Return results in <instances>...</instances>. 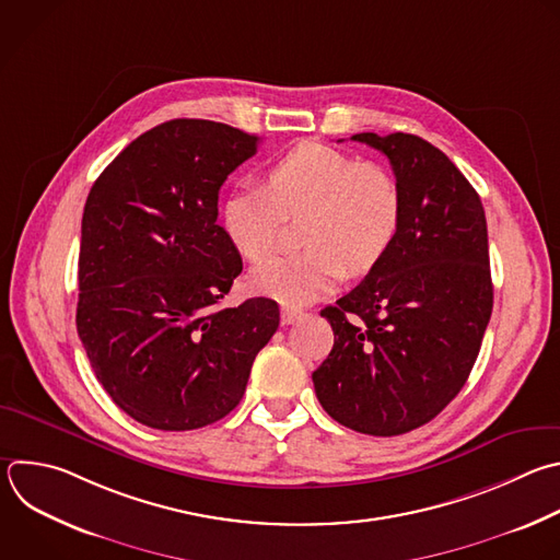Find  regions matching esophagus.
I'll use <instances>...</instances> for the list:
<instances>
[{
    "label": "esophagus",
    "instance_id": "esophagus-1",
    "mask_svg": "<svg viewBox=\"0 0 560 560\" xmlns=\"http://www.w3.org/2000/svg\"><path fill=\"white\" fill-rule=\"evenodd\" d=\"M303 316V312L292 310V307H281V325H292Z\"/></svg>",
    "mask_w": 560,
    "mask_h": 560
}]
</instances>
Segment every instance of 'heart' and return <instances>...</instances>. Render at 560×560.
I'll return each instance as SVG.
<instances>
[{
	"mask_svg": "<svg viewBox=\"0 0 560 560\" xmlns=\"http://www.w3.org/2000/svg\"><path fill=\"white\" fill-rule=\"evenodd\" d=\"M301 213L305 250L275 257L250 275L255 292L288 307L325 296L345 272L358 277L381 266L402 222L400 186L378 162L305 140L270 166L266 189L237 186L226 196L222 229L246 259L264 261L283 218Z\"/></svg>",
	"mask_w": 560,
	"mask_h": 560,
	"instance_id": "heart-1",
	"label": "heart"
}]
</instances>
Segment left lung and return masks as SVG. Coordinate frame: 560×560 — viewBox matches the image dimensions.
Segmentation results:
<instances>
[{
	"label": "left lung",
	"mask_w": 560,
	"mask_h": 560,
	"mask_svg": "<svg viewBox=\"0 0 560 560\" xmlns=\"http://www.w3.org/2000/svg\"><path fill=\"white\" fill-rule=\"evenodd\" d=\"M383 151L402 198L389 255L320 312L334 347L312 374L342 427L392 438L431 422L466 385L492 314L481 200L438 147L413 133H355Z\"/></svg>",
	"instance_id": "8db88e82"
}]
</instances>
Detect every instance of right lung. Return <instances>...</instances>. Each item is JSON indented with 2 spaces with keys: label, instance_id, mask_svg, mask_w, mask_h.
<instances>
[{
  "label": "right lung",
  "instance_id": "1",
  "mask_svg": "<svg viewBox=\"0 0 560 560\" xmlns=\"http://www.w3.org/2000/svg\"><path fill=\"white\" fill-rule=\"evenodd\" d=\"M261 138L175 118L127 144L85 202L77 329L109 398L158 431H194L242 400L279 327L272 299L222 307L242 257L218 224L224 179Z\"/></svg>",
  "mask_w": 560,
  "mask_h": 560
}]
</instances>
